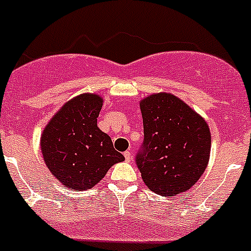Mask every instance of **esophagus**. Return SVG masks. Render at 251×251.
<instances>
[{"label": "esophagus", "mask_w": 251, "mask_h": 251, "mask_svg": "<svg viewBox=\"0 0 251 251\" xmlns=\"http://www.w3.org/2000/svg\"><path fill=\"white\" fill-rule=\"evenodd\" d=\"M124 156H125V160L127 161V162H130L131 158H132V153H131L130 151H126L124 152Z\"/></svg>", "instance_id": "1"}]
</instances>
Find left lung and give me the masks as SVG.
<instances>
[{
    "label": "left lung",
    "mask_w": 251,
    "mask_h": 251,
    "mask_svg": "<svg viewBox=\"0 0 251 251\" xmlns=\"http://www.w3.org/2000/svg\"><path fill=\"white\" fill-rule=\"evenodd\" d=\"M144 144L136 165L154 193L172 197L188 191L204 173L210 154V131L201 115L168 93L140 101Z\"/></svg>",
    "instance_id": "left-lung-1"
}]
</instances>
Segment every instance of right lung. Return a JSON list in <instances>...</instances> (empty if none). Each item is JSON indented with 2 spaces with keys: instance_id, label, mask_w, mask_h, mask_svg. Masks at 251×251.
<instances>
[{
  "instance_id": "1",
  "label": "right lung",
  "mask_w": 251,
  "mask_h": 251,
  "mask_svg": "<svg viewBox=\"0 0 251 251\" xmlns=\"http://www.w3.org/2000/svg\"><path fill=\"white\" fill-rule=\"evenodd\" d=\"M101 97L80 94L65 102L44 127V162L67 188L86 191L99 183L115 163L125 160L107 133L98 127Z\"/></svg>"
}]
</instances>
